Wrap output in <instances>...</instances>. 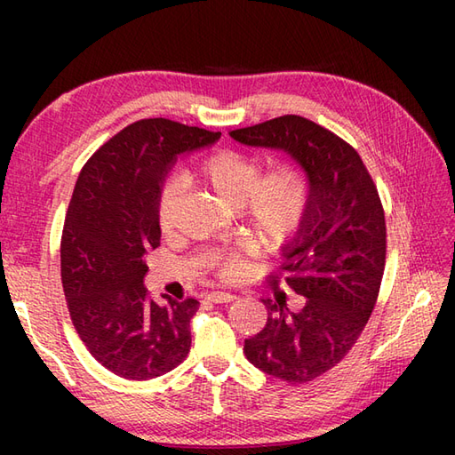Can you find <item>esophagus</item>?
<instances>
[{
    "mask_svg": "<svg viewBox=\"0 0 455 455\" xmlns=\"http://www.w3.org/2000/svg\"><path fill=\"white\" fill-rule=\"evenodd\" d=\"M207 299L212 303H230V301H235L236 295L227 293V291H212L207 295Z\"/></svg>",
    "mask_w": 455,
    "mask_h": 455,
    "instance_id": "1",
    "label": "esophagus"
}]
</instances>
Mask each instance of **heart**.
Returning a JSON list of instances; mask_svg holds the SVG:
<instances>
[{
	"instance_id": "1",
	"label": "heart",
	"mask_w": 455,
	"mask_h": 455,
	"mask_svg": "<svg viewBox=\"0 0 455 455\" xmlns=\"http://www.w3.org/2000/svg\"><path fill=\"white\" fill-rule=\"evenodd\" d=\"M201 176L217 196L233 207H244L250 230L264 246L285 244L303 225L311 181L297 164H279L264 173V162L254 154L222 150L203 162ZM183 196V181L170 180L160 196V225L172 230L176 225L178 207ZM215 266L220 275L235 277L243 267V254L222 252Z\"/></svg>"
}]
</instances>
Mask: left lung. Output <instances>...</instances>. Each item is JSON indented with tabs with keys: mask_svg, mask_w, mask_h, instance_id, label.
Returning <instances> with one entry per match:
<instances>
[{
	"mask_svg": "<svg viewBox=\"0 0 455 455\" xmlns=\"http://www.w3.org/2000/svg\"><path fill=\"white\" fill-rule=\"evenodd\" d=\"M228 134L287 152L311 181L303 225L282 246V274L303 308L262 299L267 323L244 340V354L277 379L313 381L352 350L375 307L387 246L379 193L350 144L299 115Z\"/></svg>",
	"mask_w": 455,
	"mask_h": 455,
	"instance_id": "obj_1",
	"label": "left lung"
}]
</instances>
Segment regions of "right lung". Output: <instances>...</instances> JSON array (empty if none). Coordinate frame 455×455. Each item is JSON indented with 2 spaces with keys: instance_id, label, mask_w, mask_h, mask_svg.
<instances>
[{
  "instance_id": "1",
  "label": "right lung",
  "mask_w": 455,
  "mask_h": 455,
  "mask_svg": "<svg viewBox=\"0 0 455 455\" xmlns=\"http://www.w3.org/2000/svg\"><path fill=\"white\" fill-rule=\"evenodd\" d=\"M219 139L170 119H142L105 142L76 181L60 244L64 295L90 354L124 379L168 373L189 352L199 301H152L147 254L160 246V196L173 164Z\"/></svg>"
}]
</instances>
